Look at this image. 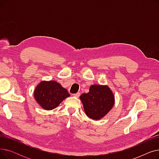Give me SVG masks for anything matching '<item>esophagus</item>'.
Returning a JSON list of instances; mask_svg holds the SVG:
<instances>
[{"label": "esophagus", "mask_w": 159, "mask_h": 159, "mask_svg": "<svg viewBox=\"0 0 159 159\" xmlns=\"http://www.w3.org/2000/svg\"><path fill=\"white\" fill-rule=\"evenodd\" d=\"M73 95L75 96V97H79L80 95V93L79 92H77V93H75V94H73Z\"/></svg>", "instance_id": "obj_1"}]
</instances>
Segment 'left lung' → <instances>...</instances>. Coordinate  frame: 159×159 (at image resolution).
<instances>
[{
    "label": "left lung",
    "instance_id": "1",
    "mask_svg": "<svg viewBox=\"0 0 159 159\" xmlns=\"http://www.w3.org/2000/svg\"><path fill=\"white\" fill-rule=\"evenodd\" d=\"M80 98L88 117L99 120L109 112L114 105V95L106 86L92 85L88 93H83Z\"/></svg>",
    "mask_w": 159,
    "mask_h": 159
}]
</instances>
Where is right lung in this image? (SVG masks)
<instances>
[{"label": "right lung", "mask_w": 159, "mask_h": 159, "mask_svg": "<svg viewBox=\"0 0 159 159\" xmlns=\"http://www.w3.org/2000/svg\"><path fill=\"white\" fill-rule=\"evenodd\" d=\"M70 95L68 90L53 80L42 81L37 85L34 92L37 102L46 110L55 109Z\"/></svg>", "instance_id": "right-lung-1"}]
</instances>
